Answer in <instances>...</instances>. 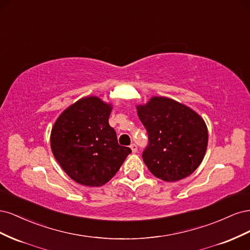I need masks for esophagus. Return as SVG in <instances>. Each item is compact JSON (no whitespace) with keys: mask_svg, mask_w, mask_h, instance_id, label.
I'll return each mask as SVG.
<instances>
[{"mask_svg":"<svg viewBox=\"0 0 250 250\" xmlns=\"http://www.w3.org/2000/svg\"><path fill=\"white\" fill-rule=\"evenodd\" d=\"M130 149L132 151V153H137L138 152V146L135 144H131L130 145Z\"/></svg>","mask_w":250,"mask_h":250,"instance_id":"1","label":"esophagus"}]
</instances>
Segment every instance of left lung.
<instances>
[{"label": "left lung", "instance_id": "left-lung-1", "mask_svg": "<svg viewBox=\"0 0 250 250\" xmlns=\"http://www.w3.org/2000/svg\"><path fill=\"white\" fill-rule=\"evenodd\" d=\"M138 116L148 133L142 154L149 171L165 181L183 179L199 167L208 147V127L190 107L166 97L138 105Z\"/></svg>", "mask_w": 250, "mask_h": 250}]
</instances>
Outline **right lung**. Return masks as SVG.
Listing matches in <instances>:
<instances>
[{"label":"right lung","mask_w":250,"mask_h":250,"mask_svg":"<svg viewBox=\"0 0 250 250\" xmlns=\"http://www.w3.org/2000/svg\"><path fill=\"white\" fill-rule=\"evenodd\" d=\"M111 105L100 98H82L58 117L51 149L60 167L76 183L100 187L109 181L131 149L120 146L109 126Z\"/></svg>","instance_id":"right-lung-1"}]
</instances>
